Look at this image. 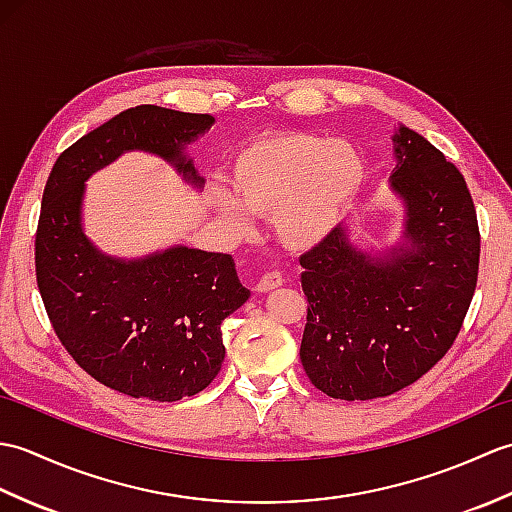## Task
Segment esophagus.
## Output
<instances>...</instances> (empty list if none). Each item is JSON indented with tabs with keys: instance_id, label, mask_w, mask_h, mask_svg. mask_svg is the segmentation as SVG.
I'll list each match as a JSON object with an SVG mask.
<instances>
[{
	"instance_id": "1",
	"label": "esophagus",
	"mask_w": 512,
	"mask_h": 512,
	"mask_svg": "<svg viewBox=\"0 0 512 512\" xmlns=\"http://www.w3.org/2000/svg\"><path fill=\"white\" fill-rule=\"evenodd\" d=\"M281 284H284V279H281V275H279V273H268V275H264L262 279L257 281V284H255V290H257V292H270V290L279 288Z\"/></svg>"
}]
</instances>
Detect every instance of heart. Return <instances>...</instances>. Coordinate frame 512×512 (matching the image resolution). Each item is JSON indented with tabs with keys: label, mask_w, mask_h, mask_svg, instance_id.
<instances>
[{
	"label": "heart",
	"mask_w": 512,
	"mask_h": 512,
	"mask_svg": "<svg viewBox=\"0 0 512 512\" xmlns=\"http://www.w3.org/2000/svg\"><path fill=\"white\" fill-rule=\"evenodd\" d=\"M365 158L347 140L306 132L268 136L237 151L228 169L233 198L217 211L248 231L250 217H273V231L292 250L319 246L352 209L365 182Z\"/></svg>",
	"instance_id": "b5f03b06"
}]
</instances>
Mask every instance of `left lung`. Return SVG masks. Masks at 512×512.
Instances as JSON below:
<instances>
[{
    "label": "left lung",
    "mask_w": 512,
    "mask_h": 512,
    "mask_svg": "<svg viewBox=\"0 0 512 512\" xmlns=\"http://www.w3.org/2000/svg\"><path fill=\"white\" fill-rule=\"evenodd\" d=\"M391 140L396 242L365 248L343 224L301 257L310 306L299 356L330 398L372 400L416 383L453 345L477 284L480 231L462 173L407 125Z\"/></svg>",
    "instance_id": "obj_1"
}]
</instances>
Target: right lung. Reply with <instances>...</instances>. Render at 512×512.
Segmentation results:
<instances>
[{
	"mask_svg": "<svg viewBox=\"0 0 512 512\" xmlns=\"http://www.w3.org/2000/svg\"><path fill=\"white\" fill-rule=\"evenodd\" d=\"M209 114L138 105L76 140L43 191L37 284L52 328L92 378L132 398L195 396L224 361L222 323L250 290L226 253L173 244L143 257L107 255L85 233V182L127 151H145L202 189L187 147L213 127Z\"/></svg>",
	"mask_w": 512,
	"mask_h": 512,
	"instance_id": "right-lung-1",
	"label": "right lung"
}]
</instances>
